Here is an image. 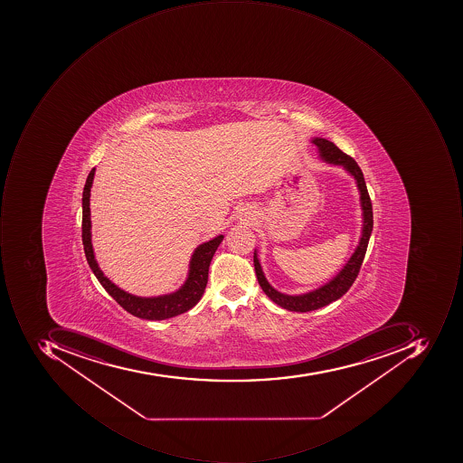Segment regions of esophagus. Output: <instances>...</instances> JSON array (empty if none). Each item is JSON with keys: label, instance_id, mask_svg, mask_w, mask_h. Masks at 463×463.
Returning a JSON list of instances; mask_svg holds the SVG:
<instances>
[{"label": "esophagus", "instance_id": "34e87169", "mask_svg": "<svg viewBox=\"0 0 463 463\" xmlns=\"http://www.w3.org/2000/svg\"><path fill=\"white\" fill-rule=\"evenodd\" d=\"M242 214H243V215H246V214H248V212L242 213Z\"/></svg>", "mask_w": 463, "mask_h": 463}]
</instances>
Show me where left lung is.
I'll list each match as a JSON object with an SVG mask.
<instances>
[{
    "instance_id": "8db88e82",
    "label": "left lung",
    "mask_w": 463,
    "mask_h": 463,
    "mask_svg": "<svg viewBox=\"0 0 463 463\" xmlns=\"http://www.w3.org/2000/svg\"><path fill=\"white\" fill-rule=\"evenodd\" d=\"M310 142L317 147L318 158L323 163L331 166H341L345 173L354 179L357 192H359L360 210H362V231H360L359 242H357L354 253L349 257L348 261L342 266V269L334 275L333 279L326 281V284L315 288V289L298 293V295L279 292V289H275L269 284V279L264 275L260 259H259V250L254 249V271H256L257 281L260 284L261 289L264 290V293L272 302L281 306L282 308H287L289 312L298 313L317 310V308L330 305L331 302H335L339 298L344 297L345 293L348 292L349 288L352 287L357 274H359L373 231L372 202H370L366 182L363 178L362 170H360L356 161L345 155L344 151L339 150L333 142L324 139V137H312Z\"/></svg>"
}]
</instances>
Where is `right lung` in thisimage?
<instances>
[{
    "label": "right lung",
    "instance_id": "add662e5",
    "mask_svg": "<svg viewBox=\"0 0 463 463\" xmlns=\"http://www.w3.org/2000/svg\"><path fill=\"white\" fill-rule=\"evenodd\" d=\"M94 174H96V168H93L89 174L85 189H83L82 241L86 259H88L89 266L96 275V279L103 285L104 289L135 317L145 318V320H166V318L175 317V316L191 310L199 302L206 289L210 263H212L213 256H214L218 246L222 242L224 235L215 236L207 242L200 243L194 249L191 261H189L186 279L174 292L164 293L158 297H137V295L127 292L104 275L97 263L96 256H94V249L91 245L90 218V189L93 184Z\"/></svg>",
    "mask_w": 463,
    "mask_h": 463
}]
</instances>
